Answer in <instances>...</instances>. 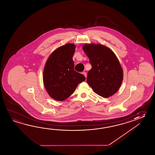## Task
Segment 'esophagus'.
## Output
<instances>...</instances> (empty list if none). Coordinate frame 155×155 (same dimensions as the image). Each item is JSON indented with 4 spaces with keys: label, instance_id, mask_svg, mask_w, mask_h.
<instances>
[{
    "label": "esophagus",
    "instance_id": "1",
    "mask_svg": "<svg viewBox=\"0 0 155 155\" xmlns=\"http://www.w3.org/2000/svg\"><path fill=\"white\" fill-rule=\"evenodd\" d=\"M82 74L84 76H85V78H86V77H87V74H86V72H82Z\"/></svg>",
    "mask_w": 155,
    "mask_h": 155
}]
</instances>
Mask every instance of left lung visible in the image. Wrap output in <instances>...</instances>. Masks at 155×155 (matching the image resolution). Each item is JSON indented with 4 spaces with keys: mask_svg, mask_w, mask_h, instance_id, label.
<instances>
[{
    "mask_svg": "<svg viewBox=\"0 0 155 155\" xmlns=\"http://www.w3.org/2000/svg\"><path fill=\"white\" fill-rule=\"evenodd\" d=\"M82 49L92 66L87 77L89 86L103 97L115 94L123 80L122 67L115 54L101 44H86Z\"/></svg>",
    "mask_w": 155,
    "mask_h": 155,
    "instance_id": "obj_1",
    "label": "left lung"
}]
</instances>
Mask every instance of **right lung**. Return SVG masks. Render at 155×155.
Segmentation results:
<instances>
[{"mask_svg":"<svg viewBox=\"0 0 155 155\" xmlns=\"http://www.w3.org/2000/svg\"><path fill=\"white\" fill-rule=\"evenodd\" d=\"M74 44H66L55 50L46 61L43 71V81L50 96L56 101L69 97L85 77L74 69Z\"/></svg>","mask_w":155,"mask_h":155,"instance_id":"add662e5","label":"right lung"}]
</instances>
